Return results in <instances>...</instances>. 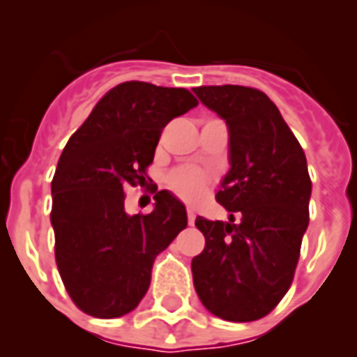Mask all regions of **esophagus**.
<instances>
[{"mask_svg": "<svg viewBox=\"0 0 357 357\" xmlns=\"http://www.w3.org/2000/svg\"><path fill=\"white\" fill-rule=\"evenodd\" d=\"M188 224L190 225L195 224V211L191 208H188Z\"/></svg>", "mask_w": 357, "mask_h": 357, "instance_id": "34e87169", "label": "esophagus"}]
</instances>
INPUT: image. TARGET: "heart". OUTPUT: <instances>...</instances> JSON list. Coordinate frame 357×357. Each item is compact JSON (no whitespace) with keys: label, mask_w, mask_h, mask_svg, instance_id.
I'll return each mask as SVG.
<instances>
[{"label":"heart","mask_w":357,"mask_h":357,"mask_svg":"<svg viewBox=\"0 0 357 357\" xmlns=\"http://www.w3.org/2000/svg\"><path fill=\"white\" fill-rule=\"evenodd\" d=\"M167 184L178 197L185 200H197L202 197L206 184H208V175L200 172L199 167H178L169 173Z\"/></svg>","instance_id":"b5f03b06"}]
</instances>
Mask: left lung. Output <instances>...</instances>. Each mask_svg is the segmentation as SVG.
Instances as JSON below:
<instances>
[{"label":"left lung","instance_id":"obj_1","mask_svg":"<svg viewBox=\"0 0 357 357\" xmlns=\"http://www.w3.org/2000/svg\"><path fill=\"white\" fill-rule=\"evenodd\" d=\"M229 130V172L216 202L229 222L197 216L206 248L191 261L204 307L227 321L267 316L291 287L309 225L310 184L300 142L257 88H193ZM243 218L234 224V213Z\"/></svg>","mask_w":357,"mask_h":357}]
</instances>
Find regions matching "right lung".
<instances>
[{
	"mask_svg": "<svg viewBox=\"0 0 357 357\" xmlns=\"http://www.w3.org/2000/svg\"><path fill=\"white\" fill-rule=\"evenodd\" d=\"M199 105L185 88L121 83L70 137L52 181L50 222L61 280L93 318L132 312L151 282L158 252L185 229L184 204L155 193L148 215H128L124 191L149 181L162 128Z\"/></svg>",
	"mask_w": 357,
	"mask_h": 357,
	"instance_id": "1",
	"label": "right lung"
}]
</instances>
